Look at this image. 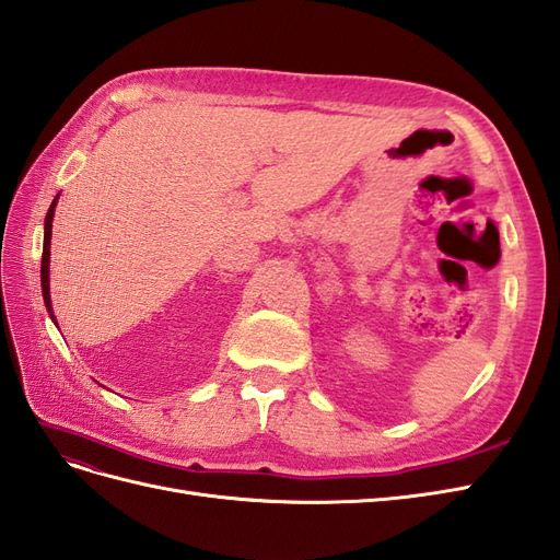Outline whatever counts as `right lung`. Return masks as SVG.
Here are the masks:
<instances>
[{
  "instance_id": "add662e5",
  "label": "right lung",
  "mask_w": 560,
  "mask_h": 560,
  "mask_svg": "<svg viewBox=\"0 0 560 560\" xmlns=\"http://www.w3.org/2000/svg\"><path fill=\"white\" fill-rule=\"evenodd\" d=\"M56 200L50 202L48 214H46V222H44V252H42V292H44V303H46V311L50 315V319L56 322L54 317V308H50V292H48V264H50V229H54V212H56Z\"/></svg>"
}]
</instances>
